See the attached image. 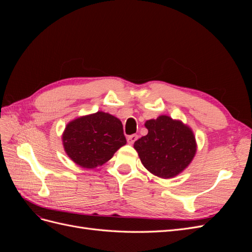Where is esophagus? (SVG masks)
Listing matches in <instances>:
<instances>
[{
	"label": "esophagus",
	"mask_w": 252,
	"mask_h": 252,
	"mask_svg": "<svg viewBox=\"0 0 252 252\" xmlns=\"http://www.w3.org/2000/svg\"><path fill=\"white\" fill-rule=\"evenodd\" d=\"M136 140H138V135H136V134H131L127 138V142H128V144H130V145H132Z\"/></svg>",
	"instance_id": "34e87169"
}]
</instances>
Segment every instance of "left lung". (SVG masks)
I'll list each match as a JSON object with an SVG mask.
<instances>
[{"label":"left lung","instance_id":"8db88e82","mask_svg":"<svg viewBox=\"0 0 252 252\" xmlns=\"http://www.w3.org/2000/svg\"><path fill=\"white\" fill-rule=\"evenodd\" d=\"M145 127L148 133L133 145L145 168L162 179L173 178L187 168L196 152L191 128L168 116L148 120Z\"/></svg>","mask_w":252,"mask_h":252}]
</instances>
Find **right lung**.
<instances>
[{
	"mask_svg": "<svg viewBox=\"0 0 252 252\" xmlns=\"http://www.w3.org/2000/svg\"><path fill=\"white\" fill-rule=\"evenodd\" d=\"M67 156L83 168L102 166L126 144L122 122L103 111L72 120L62 135Z\"/></svg>",
	"mask_w": 252,
	"mask_h": 252,
	"instance_id": "add662e5",
	"label": "right lung"
}]
</instances>
